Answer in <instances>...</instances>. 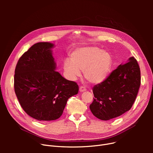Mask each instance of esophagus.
<instances>
[{
	"label": "esophagus",
	"mask_w": 153,
	"mask_h": 153,
	"mask_svg": "<svg viewBox=\"0 0 153 153\" xmlns=\"http://www.w3.org/2000/svg\"><path fill=\"white\" fill-rule=\"evenodd\" d=\"M86 91V88L84 86H81L79 87V92H85Z\"/></svg>",
	"instance_id": "34e87169"
}]
</instances>
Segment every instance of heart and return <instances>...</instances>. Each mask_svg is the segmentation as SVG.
Returning <instances> with one entry per match:
<instances>
[{
  "mask_svg": "<svg viewBox=\"0 0 153 153\" xmlns=\"http://www.w3.org/2000/svg\"><path fill=\"white\" fill-rule=\"evenodd\" d=\"M111 55L95 46L78 48L71 54V59H66L63 68L67 76L74 80L84 71V77L91 84L103 82L111 66Z\"/></svg>",
  "mask_w": 153,
  "mask_h": 153,
  "instance_id": "1",
  "label": "heart"
}]
</instances>
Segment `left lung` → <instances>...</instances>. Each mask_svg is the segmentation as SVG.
I'll list each match as a JSON object with an SVG mask.
<instances>
[{"label":"left lung","mask_w":153,"mask_h":153,"mask_svg":"<svg viewBox=\"0 0 153 153\" xmlns=\"http://www.w3.org/2000/svg\"><path fill=\"white\" fill-rule=\"evenodd\" d=\"M141 84L140 69L134 57L118 66L100 84L93 87L90 105L92 114L102 120L118 117L130 110Z\"/></svg>","instance_id":"1"}]
</instances>
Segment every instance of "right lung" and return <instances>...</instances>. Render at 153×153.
<instances>
[{
    "label": "right lung",
    "mask_w": 153,
    "mask_h": 153,
    "mask_svg": "<svg viewBox=\"0 0 153 153\" xmlns=\"http://www.w3.org/2000/svg\"><path fill=\"white\" fill-rule=\"evenodd\" d=\"M54 45L39 42L19 59L14 75V89L21 107L39 121H51L62 114L69 98L77 94L79 86L56 71Z\"/></svg>",
    "instance_id": "right-lung-1"
}]
</instances>
